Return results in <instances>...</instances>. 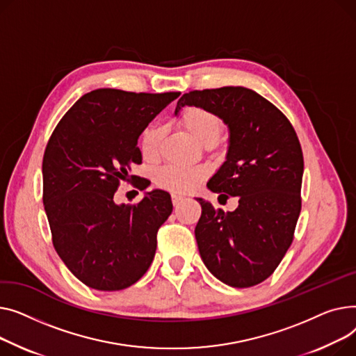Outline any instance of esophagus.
<instances>
[{
	"label": "esophagus",
	"mask_w": 356,
	"mask_h": 356,
	"mask_svg": "<svg viewBox=\"0 0 356 356\" xmlns=\"http://www.w3.org/2000/svg\"><path fill=\"white\" fill-rule=\"evenodd\" d=\"M184 200H185L184 197L174 194V195H172V204H174V207H178V205H181V204L184 202Z\"/></svg>",
	"instance_id": "esophagus-1"
}]
</instances>
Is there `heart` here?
Returning <instances> with one entry per match:
<instances>
[{
	"label": "heart",
	"mask_w": 356,
	"mask_h": 356,
	"mask_svg": "<svg viewBox=\"0 0 356 356\" xmlns=\"http://www.w3.org/2000/svg\"><path fill=\"white\" fill-rule=\"evenodd\" d=\"M179 123L198 143L205 148L213 146L222 134V120L211 111L190 106L185 108L179 116ZM162 129L152 123L142 132L140 152L148 161H154L159 155ZM207 171L201 166H178L165 165L156 172L155 181L159 186L171 193H190L205 179Z\"/></svg>",
	"instance_id": "1"
}]
</instances>
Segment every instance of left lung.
Instances as JSON below:
<instances>
[{
    "instance_id": "left-lung-1",
    "label": "left lung",
    "mask_w": 356,
    "mask_h": 356,
    "mask_svg": "<svg viewBox=\"0 0 356 356\" xmlns=\"http://www.w3.org/2000/svg\"><path fill=\"white\" fill-rule=\"evenodd\" d=\"M214 112L228 128L225 161L207 182L220 197H238L234 211L201 204L195 227L205 267L232 287L266 280L293 241L300 214L303 154L287 118L252 89L193 90L177 103ZM218 197V198H220Z\"/></svg>"
}]
</instances>
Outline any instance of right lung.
Here are the masks:
<instances>
[{
	"instance_id": "1",
	"label": "right lung",
	"mask_w": 356,
	"mask_h": 356,
	"mask_svg": "<svg viewBox=\"0 0 356 356\" xmlns=\"http://www.w3.org/2000/svg\"><path fill=\"white\" fill-rule=\"evenodd\" d=\"M179 95L92 90L61 118L47 143L43 202L53 244L92 289H127L155 257L158 228L172 213L171 195L152 190L136 205L116 204L113 195L142 162L140 134Z\"/></svg>"
}]
</instances>
